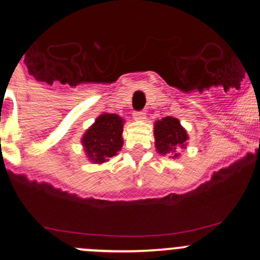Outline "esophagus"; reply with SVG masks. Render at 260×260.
Instances as JSON below:
<instances>
[{"label":"esophagus","instance_id":"1","mask_svg":"<svg viewBox=\"0 0 260 260\" xmlns=\"http://www.w3.org/2000/svg\"><path fill=\"white\" fill-rule=\"evenodd\" d=\"M133 118H134L137 122H143L144 119H146V113H144V112H135V113L133 114Z\"/></svg>","mask_w":260,"mask_h":260}]
</instances>
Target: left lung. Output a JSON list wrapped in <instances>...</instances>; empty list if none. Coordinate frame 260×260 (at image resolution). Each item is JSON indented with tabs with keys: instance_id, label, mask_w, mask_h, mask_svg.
Listing matches in <instances>:
<instances>
[{
	"instance_id": "left-lung-1",
	"label": "left lung",
	"mask_w": 260,
	"mask_h": 260,
	"mask_svg": "<svg viewBox=\"0 0 260 260\" xmlns=\"http://www.w3.org/2000/svg\"><path fill=\"white\" fill-rule=\"evenodd\" d=\"M155 147L160 155H168L172 158L180 157V150H185L189 135L180 119L174 117H164L153 125Z\"/></svg>"
}]
</instances>
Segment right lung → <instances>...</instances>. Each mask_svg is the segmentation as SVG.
Instances as JSON below:
<instances>
[{"instance_id":"add662e5","label":"right lung","mask_w":260,"mask_h":260,"mask_svg":"<svg viewBox=\"0 0 260 260\" xmlns=\"http://www.w3.org/2000/svg\"><path fill=\"white\" fill-rule=\"evenodd\" d=\"M125 119L114 113H102L83 134L80 143L92 164H103L117 155L123 146Z\"/></svg>"}]
</instances>
